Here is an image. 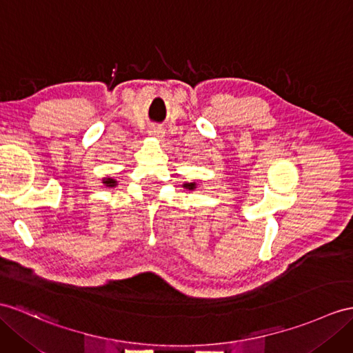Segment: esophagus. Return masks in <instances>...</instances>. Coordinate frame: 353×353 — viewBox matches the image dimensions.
<instances>
[{
  "mask_svg": "<svg viewBox=\"0 0 353 353\" xmlns=\"http://www.w3.org/2000/svg\"><path fill=\"white\" fill-rule=\"evenodd\" d=\"M148 134L151 137H156V139H163V137H165V132H163L161 127H151Z\"/></svg>",
  "mask_w": 353,
  "mask_h": 353,
  "instance_id": "34e87169",
  "label": "esophagus"
}]
</instances>
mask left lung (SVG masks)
<instances>
[{
  "mask_svg": "<svg viewBox=\"0 0 353 353\" xmlns=\"http://www.w3.org/2000/svg\"><path fill=\"white\" fill-rule=\"evenodd\" d=\"M184 188H188V190H194L196 188V181H192V183H184L183 184Z\"/></svg>",
  "mask_w": 353,
  "mask_h": 353,
  "instance_id": "8db88e82",
  "label": "left lung"
}]
</instances>
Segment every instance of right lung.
<instances>
[{
  "instance_id": "right-lung-1",
  "label": "right lung",
  "mask_w": 353,
  "mask_h": 353,
  "mask_svg": "<svg viewBox=\"0 0 353 353\" xmlns=\"http://www.w3.org/2000/svg\"><path fill=\"white\" fill-rule=\"evenodd\" d=\"M103 181V184H105L106 187H117L118 185V181L117 179H114V178H110V176H105L101 179Z\"/></svg>"
}]
</instances>
